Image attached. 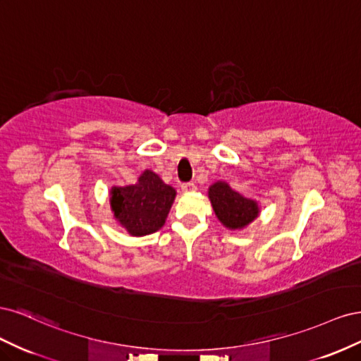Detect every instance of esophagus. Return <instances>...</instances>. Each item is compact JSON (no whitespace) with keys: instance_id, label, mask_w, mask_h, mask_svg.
<instances>
[{"instance_id":"esophagus-1","label":"esophagus","mask_w":361,"mask_h":361,"mask_svg":"<svg viewBox=\"0 0 361 361\" xmlns=\"http://www.w3.org/2000/svg\"><path fill=\"white\" fill-rule=\"evenodd\" d=\"M180 188L183 192H192L195 191V185L192 182H187V183H182Z\"/></svg>"}]
</instances>
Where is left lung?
<instances>
[{
	"label": "left lung",
	"mask_w": 361,
	"mask_h": 361,
	"mask_svg": "<svg viewBox=\"0 0 361 361\" xmlns=\"http://www.w3.org/2000/svg\"><path fill=\"white\" fill-rule=\"evenodd\" d=\"M207 197L218 221L228 231H243L260 214L257 200L239 194L226 180L214 182L207 190Z\"/></svg>",
	"instance_id": "left-lung-1"
}]
</instances>
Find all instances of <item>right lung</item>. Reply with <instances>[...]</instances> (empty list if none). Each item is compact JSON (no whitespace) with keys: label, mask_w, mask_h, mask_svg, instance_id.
Wrapping results in <instances>:
<instances>
[{"label":"right lung","mask_w":361,"mask_h":361,"mask_svg":"<svg viewBox=\"0 0 361 361\" xmlns=\"http://www.w3.org/2000/svg\"><path fill=\"white\" fill-rule=\"evenodd\" d=\"M174 199L176 190L152 170H145L133 185L110 190L111 212L117 224L137 238L155 233L166 224Z\"/></svg>","instance_id":"obj_1"}]
</instances>
